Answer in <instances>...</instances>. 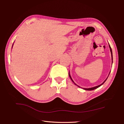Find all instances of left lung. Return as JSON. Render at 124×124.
I'll use <instances>...</instances> for the list:
<instances>
[{"label": "left lung", "mask_w": 124, "mask_h": 124, "mask_svg": "<svg viewBox=\"0 0 124 124\" xmlns=\"http://www.w3.org/2000/svg\"><path fill=\"white\" fill-rule=\"evenodd\" d=\"M109 48H110V51H111V56H112V60H113V55H112V49H111V47H110V45H109ZM112 62H113V61H112ZM69 76H70V79L71 80V81H72L74 83V84L75 85H77L78 87H80L79 86H78V85H77L74 82V81L73 80V79H72V78H71V76H70V72H69ZM108 77L107 78V79L103 81L101 85H97V86H94V87H91V88H88V89H86V88H83V89L84 90H87V91H91V90H95V89H97V88H98V87H99V86H101V85H102L103 83H104L105 82V81L107 80V78H108Z\"/></svg>", "instance_id": "left-lung-1"}]
</instances>
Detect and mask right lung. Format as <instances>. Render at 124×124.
<instances>
[{"instance_id": "obj_1", "label": "right lung", "mask_w": 124, "mask_h": 124, "mask_svg": "<svg viewBox=\"0 0 124 124\" xmlns=\"http://www.w3.org/2000/svg\"><path fill=\"white\" fill-rule=\"evenodd\" d=\"M12 47H13V45H12Z\"/></svg>"}]
</instances>
